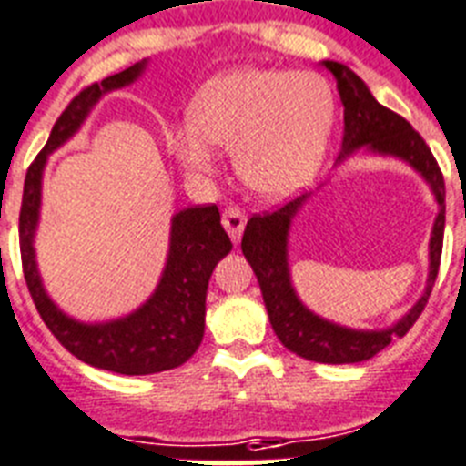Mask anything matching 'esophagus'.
<instances>
[{
    "mask_svg": "<svg viewBox=\"0 0 466 466\" xmlns=\"http://www.w3.org/2000/svg\"><path fill=\"white\" fill-rule=\"evenodd\" d=\"M223 228L228 229L229 238H232L234 243L241 238L243 228H246V216H243L241 208H237V207L225 208V211H223Z\"/></svg>",
    "mask_w": 466,
    "mask_h": 466,
    "instance_id": "34e87169",
    "label": "esophagus"
}]
</instances>
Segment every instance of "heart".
Wrapping results in <instances>:
<instances>
[{
    "mask_svg": "<svg viewBox=\"0 0 466 466\" xmlns=\"http://www.w3.org/2000/svg\"><path fill=\"white\" fill-rule=\"evenodd\" d=\"M334 120L337 102L325 78L241 66L197 92L190 129L176 132L169 146L176 162L195 176L216 171L211 148L232 153L255 195L283 202L318 176Z\"/></svg>",
    "mask_w": 466,
    "mask_h": 466,
    "instance_id": "b5f03b06",
    "label": "heart"
}]
</instances>
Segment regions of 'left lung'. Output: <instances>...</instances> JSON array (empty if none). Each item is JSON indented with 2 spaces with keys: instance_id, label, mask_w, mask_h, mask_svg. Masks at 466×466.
Masks as SVG:
<instances>
[{
  "instance_id": "obj_1",
  "label": "left lung",
  "mask_w": 466,
  "mask_h": 466,
  "mask_svg": "<svg viewBox=\"0 0 466 466\" xmlns=\"http://www.w3.org/2000/svg\"><path fill=\"white\" fill-rule=\"evenodd\" d=\"M322 66L332 71V76L337 78V90L343 104V141L337 165L362 148L380 157H397L422 176V181L430 186L439 207L434 225H431L430 271H427L425 290L420 299L410 306L395 325L383 327V329H353V327L325 320L309 306H304V301L297 295L290 264H288V238H290L292 220L311 195L297 197L279 211L267 213V216H253L246 225L241 250L258 276L264 306H267L269 322L279 341L288 350L311 362L353 364L374 358L392 339L404 337L425 309L431 285L437 280L439 262H441L446 186H443L441 169L434 155L416 129L395 111L380 106L367 83L346 65L322 60Z\"/></svg>"
}]
</instances>
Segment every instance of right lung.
<instances>
[{"label": "right lung", "instance_id": "1", "mask_svg": "<svg viewBox=\"0 0 466 466\" xmlns=\"http://www.w3.org/2000/svg\"><path fill=\"white\" fill-rule=\"evenodd\" d=\"M146 66L148 60L137 62L102 83H92L71 99L53 125L44 150L29 165L20 207V255L25 280L46 327L81 362L125 376L157 374L181 367L202 343L208 279L216 264L232 250V241L220 225L218 207H190L171 218L169 253L157 288L137 311L106 322L76 320L50 299L36 264L35 237L39 228L41 186L48 155L56 153L81 129L95 104L106 92L132 86Z\"/></svg>", "mask_w": 466, "mask_h": 466}]
</instances>
